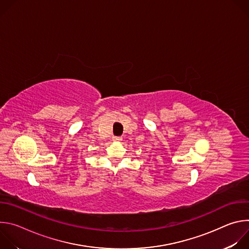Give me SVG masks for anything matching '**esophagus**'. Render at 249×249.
<instances>
[{"mask_svg":"<svg viewBox=\"0 0 249 249\" xmlns=\"http://www.w3.org/2000/svg\"><path fill=\"white\" fill-rule=\"evenodd\" d=\"M112 139H113V141H114V142H120V141L122 140V137H119V136H114Z\"/></svg>","mask_w":249,"mask_h":249,"instance_id":"34e87169","label":"esophagus"}]
</instances>
